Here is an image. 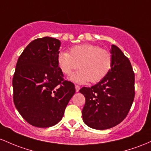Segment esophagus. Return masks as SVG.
I'll return each instance as SVG.
<instances>
[{
  "instance_id": "esophagus-1",
  "label": "esophagus",
  "mask_w": 151,
  "mask_h": 151,
  "mask_svg": "<svg viewBox=\"0 0 151 151\" xmlns=\"http://www.w3.org/2000/svg\"><path fill=\"white\" fill-rule=\"evenodd\" d=\"M75 88H76V92H78L79 90H80V86H78V85H76Z\"/></svg>"
}]
</instances>
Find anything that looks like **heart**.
<instances>
[{"label": "heart", "instance_id": "1", "mask_svg": "<svg viewBox=\"0 0 151 151\" xmlns=\"http://www.w3.org/2000/svg\"><path fill=\"white\" fill-rule=\"evenodd\" d=\"M57 60L60 70L66 76L71 75L78 67L80 70L70 77L71 81L78 83L100 82L107 76L113 67L111 52L91 44L73 47L70 53L61 52Z\"/></svg>", "mask_w": 151, "mask_h": 151}]
</instances>
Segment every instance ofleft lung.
Segmentation results:
<instances>
[{"instance_id": "left-lung-1", "label": "left lung", "mask_w": 151, "mask_h": 151, "mask_svg": "<svg viewBox=\"0 0 151 151\" xmlns=\"http://www.w3.org/2000/svg\"><path fill=\"white\" fill-rule=\"evenodd\" d=\"M111 53L113 67L107 76L79 91L86 98L83 120L94 129H108L121 123L135 97V74L129 59L115 45H111Z\"/></svg>"}]
</instances>
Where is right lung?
Listing matches in <instances>:
<instances>
[{"label": "right lung", "mask_w": 151, "mask_h": 151, "mask_svg": "<svg viewBox=\"0 0 151 151\" xmlns=\"http://www.w3.org/2000/svg\"><path fill=\"white\" fill-rule=\"evenodd\" d=\"M60 45L56 38H37L27 45L17 62L13 102L21 116L33 126L57 124L76 92L74 84L64 80L58 67Z\"/></svg>", "instance_id": "obj_1"}]
</instances>
